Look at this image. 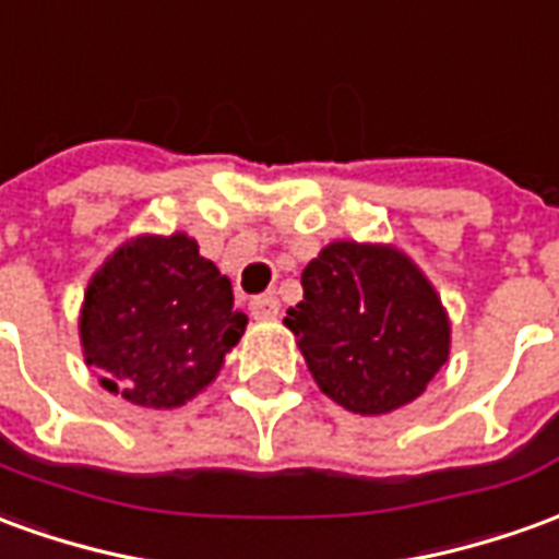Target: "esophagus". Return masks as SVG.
Segmentation results:
<instances>
[{
  "instance_id": "1",
  "label": "esophagus",
  "mask_w": 559,
  "mask_h": 559,
  "mask_svg": "<svg viewBox=\"0 0 559 559\" xmlns=\"http://www.w3.org/2000/svg\"><path fill=\"white\" fill-rule=\"evenodd\" d=\"M249 310H252L255 319L267 322V319H276V312H280V300L273 298V295H261V298H255L252 304H249Z\"/></svg>"
}]
</instances>
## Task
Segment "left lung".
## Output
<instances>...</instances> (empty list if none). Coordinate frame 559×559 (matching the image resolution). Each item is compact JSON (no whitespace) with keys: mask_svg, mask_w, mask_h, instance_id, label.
Masks as SVG:
<instances>
[{"mask_svg":"<svg viewBox=\"0 0 559 559\" xmlns=\"http://www.w3.org/2000/svg\"><path fill=\"white\" fill-rule=\"evenodd\" d=\"M286 328L322 394L358 415L421 397L449 361L451 319L427 273L394 243L334 240L300 273Z\"/></svg>","mask_w":559,"mask_h":559,"instance_id":"left-lung-1","label":"left lung"}]
</instances>
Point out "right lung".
Here are the masks:
<instances>
[{"label":"right lung","instance_id":"1","mask_svg":"<svg viewBox=\"0 0 559 559\" xmlns=\"http://www.w3.org/2000/svg\"><path fill=\"white\" fill-rule=\"evenodd\" d=\"M231 280L195 237L134 235L83 292L78 336L98 382L144 409H177L219 376L247 331Z\"/></svg>","mask_w":559,"mask_h":559}]
</instances>
